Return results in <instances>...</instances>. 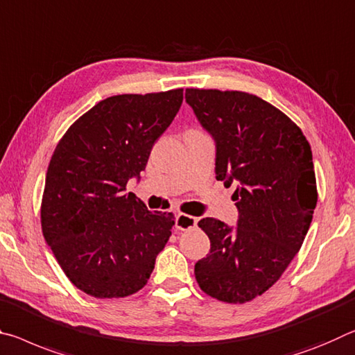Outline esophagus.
Instances as JSON below:
<instances>
[{"label":"esophagus","instance_id":"esophagus-1","mask_svg":"<svg viewBox=\"0 0 355 355\" xmlns=\"http://www.w3.org/2000/svg\"><path fill=\"white\" fill-rule=\"evenodd\" d=\"M196 223H198V218L196 217H191V216H187V214H178L176 216V228L178 230H191L195 228Z\"/></svg>","mask_w":355,"mask_h":355}]
</instances>
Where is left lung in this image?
I'll return each mask as SVG.
<instances>
[{"label":"left lung","instance_id":"obj_1","mask_svg":"<svg viewBox=\"0 0 355 355\" xmlns=\"http://www.w3.org/2000/svg\"><path fill=\"white\" fill-rule=\"evenodd\" d=\"M185 101L216 141L217 181L236 184V228L198 222L211 252L195 278L211 297L245 304L266 293L304 243L318 202L310 143L280 110L242 91L185 89Z\"/></svg>","mask_w":355,"mask_h":355}]
</instances>
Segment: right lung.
I'll return each mask as SVG.
<instances>
[{
    "mask_svg": "<svg viewBox=\"0 0 355 355\" xmlns=\"http://www.w3.org/2000/svg\"><path fill=\"white\" fill-rule=\"evenodd\" d=\"M182 89L121 94L75 121L51 155L40 223L58 264L97 299L138 293L171 236L174 216L125 193L182 103Z\"/></svg>",
    "mask_w": 355,
    "mask_h": 355,
    "instance_id": "1",
    "label": "right lung"
}]
</instances>
